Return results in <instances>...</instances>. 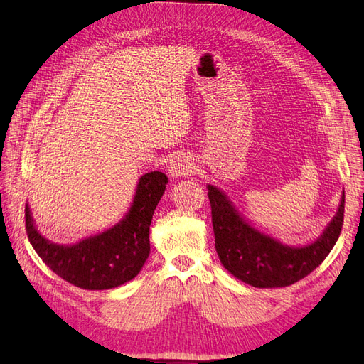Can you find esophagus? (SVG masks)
<instances>
[{"label": "esophagus", "instance_id": "1", "mask_svg": "<svg viewBox=\"0 0 364 364\" xmlns=\"http://www.w3.org/2000/svg\"><path fill=\"white\" fill-rule=\"evenodd\" d=\"M168 171L171 174V178H174V179L185 178V176L193 174L194 165L188 158H185V156H179V158L171 161V164L168 165Z\"/></svg>", "mask_w": 364, "mask_h": 364}]
</instances>
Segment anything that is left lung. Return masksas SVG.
Instances as JSON below:
<instances>
[{
	"mask_svg": "<svg viewBox=\"0 0 364 364\" xmlns=\"http://www.w3.org/2000/svg\"><path fill=\"white\" fill-rule=\"evenodd\" d=\"M215 251L223 268L254 288H282L306 277L326 259L341 232L345 190L336 215L318 237L306 245H287L243 218L225 191L208 183Z\"/></svg>",
	"mask_w": 364,
	"mask_h": 364,
	"instance_id": "left-lung-1",
	"label": "left lung"
}]
</instances>
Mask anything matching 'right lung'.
I'll list each match as a JSON object with an SVG mask.
<instances>
[{"label": "right lung", "instance_id": "1", "mask_svg": "<svg viewBox=\"0 0 364 364\" xmlns=\"http://www.w3.org/2000/svg\"><path fill=\"white\" fill-rule=\"evenodd\" d=\"M168 178L161 171L141 176L129 211L112 228L76 243L61 245L38 231L26 203V230L39 257L65 282L82 289H112L134 279L150 255L153 213Z\"/></svg>", "mask_w": 364, "mask_h": 364}]
</instances>
